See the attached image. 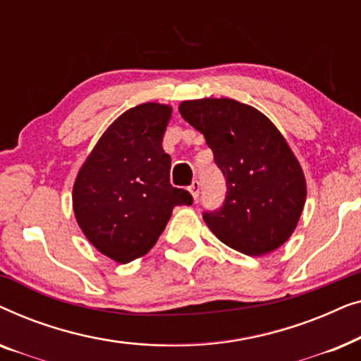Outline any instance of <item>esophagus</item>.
<instances>
[{"instance_id": "obj_1", "label": "esophagus", "mask_w": 361, "mask_h": 361, "mask_svg": "<svg viewBox=\"0 0 361 361\" xmlns=\"http://www.w3.org/2000/svg\"><path fill=\"white\" fill-rule=\"evenodd\" d=\"M189 190H190V194H192V197H194L195 200L199 199V194H200V182H199V180L192 182L190 187H189Z\"/></svg>"}]
</instances>
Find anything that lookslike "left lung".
Returning a JSON list of instances; mask_svg holds the SVG:
<instances>
[{
	"label": "left lung",
	"mask_w": 361,
	"mask_h": 361,
	"mask_svg": "<svg viewBox=\"0 0 361 361\" xmlns=\"http://www.w3.org/2000/svg\"><path fill=\"white\" fill-rule=\"evenodd\" d=\"M179 111L205 136L226 179L224 205L204 212L212 233L248 256L278 250L298 226L307 194L288 141L268 116L231 98L187 100Z\"/></svg>",
	"instance_id": "1"
}]
</instances>
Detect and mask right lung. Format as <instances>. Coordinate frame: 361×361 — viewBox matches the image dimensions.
Returning <instances> with one entry per match:
<instances>
[{
    "label": "right lung",
    "mask_w": 361,
    "mask_h": 361,
    "mask_svg": "<svg viewBox=\"0 0 361 361\" xmlns=\"http://www.w3.org/2000/svg\"><path fill=\"white\" fill-rule=\"evenodd\" d=\"M172 108L142 103L108 126L78 171L73 214L87 240L116 263L141 258L156 245L176 205L192 195L169 182L162 136Z\"/></svg>",
    "instance_id": "obj_1"
}]
</instances>
